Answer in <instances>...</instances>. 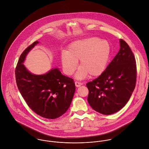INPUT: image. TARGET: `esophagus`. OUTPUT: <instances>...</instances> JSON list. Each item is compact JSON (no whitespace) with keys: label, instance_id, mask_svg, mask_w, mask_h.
<instances>
[{"label":"esophagus","instance_id":"esophagus-1","mask_svg":"<svg viewBox=\"0 0 149 149\" xmlns=\"http://www.w3.org/2000/svg\"><path fill=\"white\" fill-rule=\"evenodd\" d=\"M75 84L76 87H77V88L81 86L82 85V84L81 82H78V81H76V82H75Z\"/></svg>","mask_w":149,"mask_h":149}]
</instances>
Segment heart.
<instances>
[{"label": "heart", "instance_id": "1", "mask_svg": "<svg viewBox=\"0 0 149 149\" xmlns=\"http://www.w3.org/2000/svg\"><path fill=\"white\" fill-rule=\"evenodd\" d=\"M109 54L110 45L107 41L91 37L71 43L60 59L63 71L67 75L73 74L79 60L81 67L76 78L83 79L89 74L92 77L100 75L106 68Z\"/></svg>", "mask_w": 149, "mask_h": 149}]
</instances>
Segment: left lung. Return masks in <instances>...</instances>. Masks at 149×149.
<instances>
[{
  "instance_id": "1",
  "label": "left lung",
  "mask_w": 149,
  "mask_h": 149,
  "mask_svg": "<svg viewBox=\"0 0 149 149\" xmlns=\"http://www.w3.org/2000/svg\"><path fill=\"white\" fill-rule=\"evenodd\" d=\"M120 44L119 52L106 70L86 84L90 105L103 115H111L122 109L136 85L137 71L134 55L124 40L120 39Z\"/></svg>"
}]
</instances>
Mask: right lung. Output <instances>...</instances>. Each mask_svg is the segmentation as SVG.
<instances>
[{
    "mask_svg": "<svg viewBox=\"0 0 149 149\" xmlns=\"http://www.w3.org/2000/svg\"><path fill=\"white\" fill-rule=\"evenodd\" d=\"M35 41L21 55L15 68L17 87L30 109L46 119L59 118L69 108L75 91L72 78L61 74L58 68L44 75H34L22 64Z\"/></svg>",
    "mask_w": 149,
    "mask_h": 149,
    "instance_id": "add662e5",
    "label": "right lung"
}]
</instances>
